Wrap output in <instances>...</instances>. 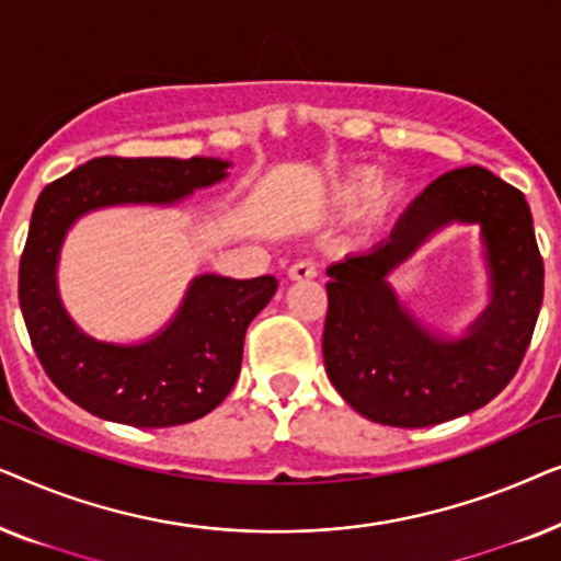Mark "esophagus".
Masks as SVG:
<instances>
[{
	"label": "esophagus",
	"mask_w": 561,
	"mask_h": 561,
	"mask_svg": "<svg viewBox=\"0 0 561 561\" xmlns=\"http://www.w3.org/2000/svg\"><path fill=\"white\" fill-rule=\"evenodd\" d=\"M317 273H319V265L309 257L296 260V263L288 267V278L290 280H311V278H317Z\"/></svg>",
	"instance_id": "34e87169"
}]
</instances>
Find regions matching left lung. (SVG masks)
Returning <instances> with one entry per match:
<instances>
[{"label":"left lung","instance_id":"1","mask_svg":"<svg viewBox=\"0 0 561 561\" xmlns=\"http://www.w3.org/2000/svg\"><path fill=\"white\" fill-rule=\"evenodd\" d=\"M480 224L491 271V304L462 341L421 328L387 275L436 228ZM324 365L357 413L382 426L421 428L493 401L516 375L543 298V260L526 196L480 165L428 183L388 240L327 271Z\"/></svg>","mask_w":561,"mask_h":561}]
</instances>
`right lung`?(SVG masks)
I'll return each mask as SVG.
<instances>
[{
  "label": "right lung",
  "mask_w": 561,
  "mask_h": 561,
  "mask_svg": "<svg viewBox=\"0 0 561 561\" xmlns=\"http://www.w3.org/2000/svg\"><path fill=\"white\" fill-rule=\"evenodd\" d=\"M217 158H94L37 196L20 257V309L60 393L99 419L140 428L188 424L217 409L242 365L244 332L278 280L198 275L163 332L142 344L96 342L60 304L58 252L81 214L114 204H173L227 175Z\"/></svg>",
  "instance_id": "1"
}]
</instances>
